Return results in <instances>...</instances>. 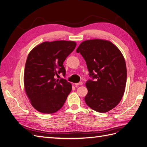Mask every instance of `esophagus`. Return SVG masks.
Here are the masks:
<instances>
[{
  "label": "esophagus",
  "instance_id": "esophagus-1",
  "mask_svg": "<svg viewBox=\"0 0 147 147\" xmlns=\"http://www.w3.org/2000/svg\"><path fill=\"white\" fill-rule=\"evenodd\" d=\"M82 84H83V82H80L77 83H75V85L76 86H78V85H82Z\"/></svg>",
  "mask_w": 147,
  "mask_h": 147
}]
</instances>
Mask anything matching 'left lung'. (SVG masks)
Returning a JSON list of instances; mask_svg holds the SVG:
<instances>
[{
  "mask_svg": "<svg viewBox=\"0 0 147 147\" xmlns=\"http://www.w3.org/2000/svg\"><path fill=\"white\" fill-rule=\"evenodd\" d=\"M86 61L89 79L86 104L99 113L107 112L121 101L125 90L127 70L119 49L109 41L100 39L82 42L77 49Z\"/></svg>",
  "mask_w": 147,
  "mask_h": 147,
  "instance_id": "left-lung-1",
  "label": "left lung"
}]
</instances>
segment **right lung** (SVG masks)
Here are the masks:
<instances>
[{"label":"right lung","mask_w":147,"mask_h":147,"mask_svg":"<svg viewBox=\"0 0 147 147\" xmlns=\"http://www.w3.org/2000/svg\"><path fill=\"white\" fill-rule=\"evenodd\" d=\"M72 41L45 42L35 47L26 60L24 83L30 103L40 112L53 113L64 104L72 84L56 76L65 75L63 63L76 47Z\"/></svg>","instance_id":"obj_1"}]
</instances>
